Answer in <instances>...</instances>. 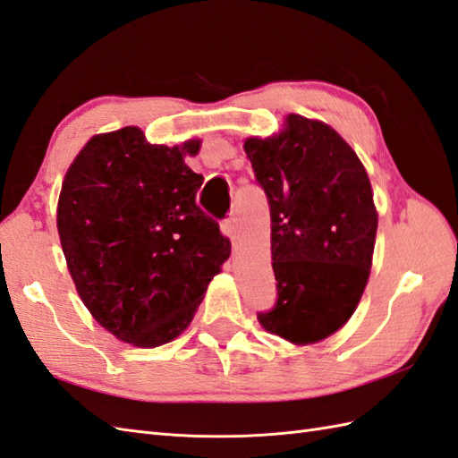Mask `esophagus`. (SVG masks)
Returning <instances> with one entry per match:
<instances>
[{"instance_id":"obj_1","label":"esophagus","mask_w":458,"mask_h":458,"mask_svg":"<svg viewBox=\"0 0 458 458\" xmlns=\"http://www.w3.org/2000/svg\"><path fill=\"white\" fill-rule=\"evenodd\" d=\"M220 228H222V232H225L230 240H233V236H236V220H233L232 216L222 220L220 222Z\"/></svg>"}]
</instances>
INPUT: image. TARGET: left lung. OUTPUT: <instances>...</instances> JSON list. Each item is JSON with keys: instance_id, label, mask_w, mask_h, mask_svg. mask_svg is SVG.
Instances as JSON below:
<instances>
[{"instance_id": "left-lung-1", "label": "left lung", "mask_w": 458, "mask_h": 458, "mask_svg": "<svg viewBox=\"0 0 458 458\" xmlns=\"http://www.w3.org/2000/svg\"><path fill=\"white\" fill-rule=\"evenodd\" d=\"M243 148L271 210L276 278L275 306L257 319L294 344L323 341L368 284L377 213L366 168L335 129L298 114Z\"/></svg>"}]
</instances>
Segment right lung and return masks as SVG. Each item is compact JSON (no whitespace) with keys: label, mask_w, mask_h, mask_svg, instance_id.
<instances>
[{"label":"right lung","mask_w":458,"mask_h":458,"mask_svg":"<svg viewBox=\"0 0 458 458\" xmlns=\"http://www.w3.org/2000/svg\"><path fill=\"white\" fill-rule=\"evenodd\" d=\"M199 147L148 145L123 127L92 137L65 174L57 232L67 268L92 318L123 343L174 341L230 257L195 201L203 175L183 162Z\"/></svg>","instance_id":"1"}]
</instances>
